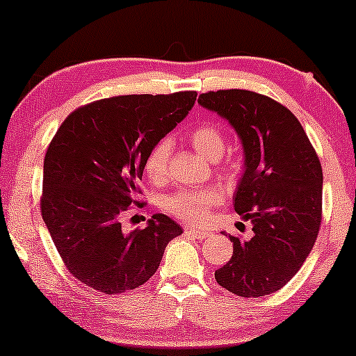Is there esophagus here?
<instances>
[{
    "mask_svg": "<svg viewBox=\"0 0 356 356\" xmlns=\"http://www.w3.org/2000/svg\"><path fill=\"white\" fill-rule=\"evenodd\" d=\"M186 232H187V234L191 236V238L199 239V241H204V239L209 238V232H207V231H199V229H194V227H187Z\"/></svg>",
    "mask_w": 356,
    "mask_h": 356,
    "instance_id": "1",
    "label": "esophagus"
}]
</instances>
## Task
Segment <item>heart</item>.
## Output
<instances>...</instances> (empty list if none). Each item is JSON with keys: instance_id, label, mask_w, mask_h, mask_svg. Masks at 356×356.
I'll list each match as a JSON object with an SVG mask.
<instances>
[{"instance_id": "obj_1", "label": "heart", "mask_w": 356, "mask_h": 356, "mask_svg": "<svg viewBox=\"0 0 356 356\" xmlns=\"http://www.w3.org/2000/svg\"><path fill=\"white\" fill-rule=\"evenodd\" d=\"M192 147L209 161H218L224 152V136L220 129L214 124H201L189 132ZM170 142H157L145 159V172L152 181H162L167 172L169 162ZM220 201L218 189H191L179 191L165 199V209L179 219L192 224H201L207 219L212 207Z\"/></svg>"}]
</instances>
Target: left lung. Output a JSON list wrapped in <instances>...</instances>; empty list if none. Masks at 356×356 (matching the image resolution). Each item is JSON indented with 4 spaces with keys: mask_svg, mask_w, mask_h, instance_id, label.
I'll use <instances>...</instances> for the list:
<instances>
[{
    "mask_svg": "<svg viewBox=\"0 0 356 356\" xmlns=\"http://www.w3.org/2000/svg\"><path fill=\"white\" fill-rule=\"evenodd\" d=\"M197 102L238 134L244 165L234 209L252 224L251 239L229 236L232 257L216 281L243 298L271 295L296 275L316 241L321 164L298 118L269 97L234 88Z\"/></svg>",
    "mask_w": 356,
    "mask_h": 356,
    "instance_id": "left-lung-1",
    "label": "left lung"
}]
</instances>
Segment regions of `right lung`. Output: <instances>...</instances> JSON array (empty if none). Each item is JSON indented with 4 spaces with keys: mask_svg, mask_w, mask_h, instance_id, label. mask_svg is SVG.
Returning a JSON list of instances; mask_svg holds the SVG:
<instances>
[{
    "mask_svg": "<svg viewBox=\"0 0 356 356\" xmlns=\"http://www.w3.org/2000/svg\"><path fill=\"white\" fill-rule=\"evenodd\" d=\"M195 92L122 95L76 108L53 137L43 164L42 216L76 280L105 295L136 289L157 271L182 227L154 214L122 231L137 202L145 159L194 107Z\"/></svg>",
    "mask_w": 356,
    "mask_h": 356,
    "instance_id": "add662e5",
    "label": "right lung"
}]
</instances>
